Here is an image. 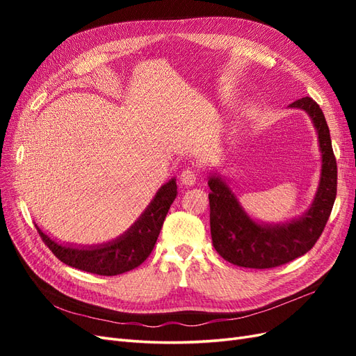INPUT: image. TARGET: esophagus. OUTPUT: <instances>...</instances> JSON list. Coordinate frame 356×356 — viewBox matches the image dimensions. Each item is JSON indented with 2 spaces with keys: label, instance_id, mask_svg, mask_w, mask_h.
I'll return each mask as SVG.
<instances>
[{
  "label": "esophagus",
  "instance_id": "1",
  "mask_svg": "<svg viewBox=\"0 0 356 356\" xmlns=\"http://www.w3.org/2000/svg\"><path fill=\"white\" fill-rule=\"evenodd\" d=\"M179 181H181V184H182V186H186V187L195 186V184H196V181H197V172H196L195 169L187 168V169H184V170L181 172Z\"/></svg>",
  "mask_w": 356,
  "mask_h": 356
}]
</instances>
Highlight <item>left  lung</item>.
<instances>
[{"label": "left lung", "mask_w": 356, "mask_h": 356, "mask_svg": "<svg viewBox=\"0 0 356 356\" xmlns=\"http://www.w3.org/2000/svg\"><path fill=\"white\" fill-rule=\"evenodd\" d=\"M303 110L314 123L321 149V177L310 208L298 218L266 224L250 217L227 182L209 174L211 236L217 252L232 264L250 268H272L296 260L310 251L324 232L337 195V163L330 129L319 105L305 96L289 104Z\"/></svg>", "instance_id": "obj_1"}]
</instances>
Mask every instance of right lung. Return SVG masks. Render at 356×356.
Masks as SVG:
<instances>
[{
    "mask_svg": "<svg viewBox=\"0 0 356 356\" xmlns=\"http://www.w3.org/2000/svg\"><path fill=\"white\" fill-rule=\"evenodd\" d=\"M177 195V179L172 178L159 188L152 203L131 227L117 239L101 245L74 246L59 243L42 232L37 224L35 227L42 242L62 263L95 275L115 276L143 264L152 254L166 213Z\"/></svg>",
    "mask_w": 356,
    "mask_h": 356,
    "instance_id": "obj_1",
    "label": "right lung"
}]
</instances>
